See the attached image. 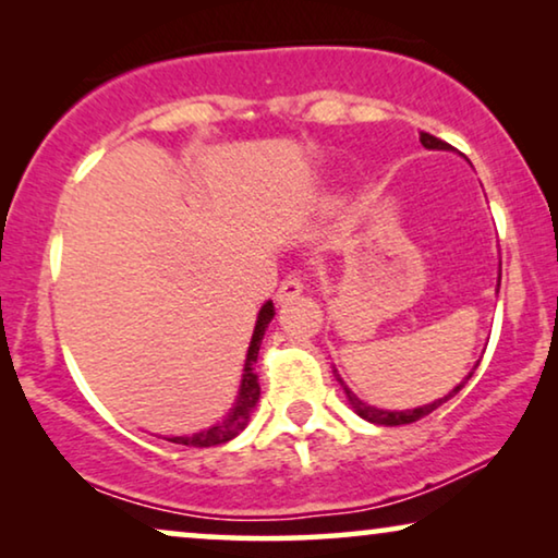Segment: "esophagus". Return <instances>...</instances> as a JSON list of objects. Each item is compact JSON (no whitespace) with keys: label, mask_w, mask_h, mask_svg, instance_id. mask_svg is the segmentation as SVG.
I'll use <instances>...</instances> for the list:
<instances>
[{"label":"esophagus","mask_w":558,"mask_h":558,"mask_svg":"<svg viewBox=\"0 0 558 558\" xmlns=\"http://www.w3.org/2000/svg\"><path fill=\"white\" fill-rule=\"evenodd\" d=\"M304 292V279L300 277V274H289V277L281 279L279 284V292H277V300L284 304V302H292L296 300Z\"/></svg>","instance_id":"esophagus-1"}]
</instances>
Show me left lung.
<instances>
[{
	"mask_svg": "<svg viewBox=\"0 0 558 558\" xmlns=\"http://www.w3.org/2000/svg\"><path fill=\"white\" fill-rule=\"evenodd\" d=\"M418 142H422L426 149H449V144H447V142H441V140H437V136H432V134H426V132L418 134ZM498 287H500V284H498ZM470 378H472V373H470V376L464 378V380H470ZM464 380H462L460 386L454 388L452 393H447L445 399H439V401H434V403H426V407H422V409H411V411H380V409L365 407V403H363V401H357L355 396L348 391V388H345V393H348V401L353 403V409L357 411V416L368 418V422H373V424H380V426H401V424L418 422V418H424L426 414H432L434 409H439L441 403L449 401V399H452L454 393H460V391H462Z\"/></svg>",
	"mask_w": 558,
	"mask_h": 558,
	"instance_id": "obj_1",
	"label": "left lung"
}]
</instances>
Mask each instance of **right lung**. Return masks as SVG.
I'll return each mask as SVG.
<instances>
[{
	"mask_svg": "<svg viewBox=\"0 0 558 558\" xmlns=\"http://www.w3.org/2000/svg\"><path fill=\"white\" fill-rule=\"evenodd\" d=\"M271 317H274V304L266 302L262 312H258L254 338H251V345H248L246 368H243L246 373H243V380H241L239 401H235V409L228 414L226 422L210 426V429H205L201 434H193V437H172L170 441H174V445H185V447H218V445H226V441H231L239 432H243V426L248 424L251 411H254V407H256L258 396H262V386H258L254 363L258 357V348H262L264 332H266V327H269Z\"/></svg>",
	"mask_w": 558,
	"mask_h": 558,
	"instance_id": "1",
	"label": "right lung"
}]
</instances>
